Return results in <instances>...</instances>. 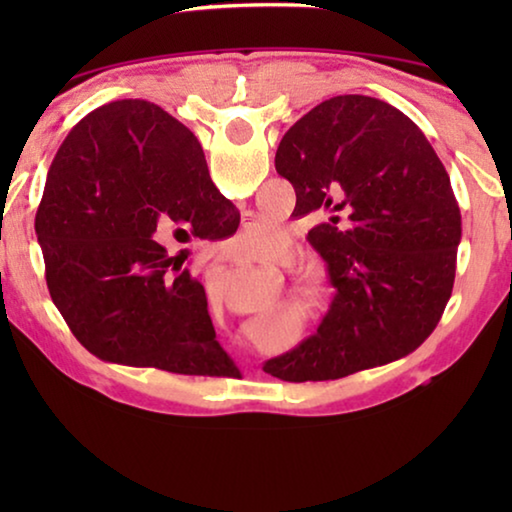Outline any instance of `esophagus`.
Here are the masks:
<instances>
[{"mask_svg":"<svg viewBox=\"0 0 512 512\" xmlns=\"http://www.w3.org/2000/svg\"><path fill=\"white\" fill-rule=\"evenodd\" d=\"M226 258H235V256H226Z\"/></svg>","mask_w":512,"mask_h":512,"instance_id":"1","label":"esophagus"}]
</instances>
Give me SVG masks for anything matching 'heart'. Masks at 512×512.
Instances as JSON below:
<instances>
[{"label":"heart","mask_w":512,"mask_h":512,"mask_svg":"<svg viewBox=\"0 0 512 512\" xmlns=\"http://www.w3.org/2000/svg\"><path fill=\"white\" fill-rule=\"evenodd\" d=\"M244 251H247L249 258H268L272 251H275V240L265 235H249V240H244Z\"/></svg>","instance_id":"heart-1"}]
</instances>
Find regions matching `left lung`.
<instances>
[{
    "mask_svg": "<svg viewBox=\"0 0 512 512\" xmlns=\"http://www.w3.org/2000/svg\"><path fill=\"white\" fill-rule=\"evenodd\" d=\"M275 167L296 191L293 214L321 219L307 240L335 298L317 335L265 373L338 380L415 352L452 296L461 242L450 177L424 132L377 97L338 95L291 125Z\"/></svg>",
    "mask_w": 512,
    "mask_h": 512,
    "instance_id": "8db88e82",
    "label": "left lung"
}]
</instances>
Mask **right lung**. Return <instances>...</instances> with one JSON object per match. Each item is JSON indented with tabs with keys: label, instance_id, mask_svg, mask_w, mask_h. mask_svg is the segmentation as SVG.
<instances>
[{
	"label": "right lung",
	"instance_id": "obj_1",
	"mask_svg": "<svg viewBox=\"0 0 512 512\" xmlns=\"http://www.w3.org/2000/svg\"><path fill=\"white\" fill-rule=\"evenodd\" d=\"M167 226L212 240L233 235L240 212L209 179L193 132L158 104L90 111L55 153L34 219L55 307L102 361L237 375L202 284L153 240Z\"/></svg>",
	"mask_w": 512,
	"mask_h": 512
}]
</instances>
